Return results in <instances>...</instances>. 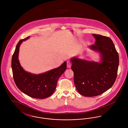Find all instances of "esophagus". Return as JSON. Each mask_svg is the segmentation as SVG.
I'll use <instances>...</instances> for the list:
<instances>
[{"mask_svg": "<svg viewBox=\"0 0 128 128\" xmlns=\"http://www.w3.org/2000/svg\"><path fill=\"white\" fill-rule=\"evenodd\" d=\"M67 67L68 68H70L71 67V63L68 60L67 61Z\"/></svg>", "mask_w": 128, "mask_h": 128, "instance_id": "1", "label": "esophagus"}]
</instances>
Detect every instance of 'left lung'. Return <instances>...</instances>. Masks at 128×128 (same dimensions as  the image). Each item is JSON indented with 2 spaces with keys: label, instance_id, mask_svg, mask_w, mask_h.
<instances>
[{
  "label": "left lung",
  "instance_id": "8db88e82",
  "mask_svg": "<svg viewBox=\"0 0 128 128\" xmlns=\"http://www.w3.org/2000/svg\"><path fill=\"white\" fill-rule=\"evenodd\" d=\"M96 40L90 48L100 53V62L74 57L70 59L74 82L80 94L87 97L99 96L110 89L116 80L119 56L110 37L93 34Z\"/></svg>",
  "mask_w": 128,
  "mask_h": 128
}]
</instances>
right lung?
<instances>
[{
    "mask_svg": "<svg viewBox=\"0 0 128 128\" xmlns=\"http://www.w3.org/2000/svg\"><path fill=\"white\" fill-rule=\"evenodd\" d=\"M27 37L19 41L12 56V67L14 80L18 89L31 98L44 99L51 96L55 91L58 80L67 68L65 61L60 66L40 74L25 71L18 60L20 44L29 38Z\"/></svg>",
    "mask_w": 128,
    "mask_h": 128,
    "instance_id": "obj_1",
    "label": "right lung"
}]
</instances>
